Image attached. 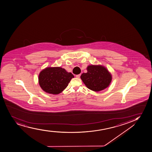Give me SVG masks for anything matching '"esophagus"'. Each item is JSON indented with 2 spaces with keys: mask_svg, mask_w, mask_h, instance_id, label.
<instances>
[{
  "mask_svg": "<svg viewBox=\"0 0 152 152\" xmlns=\"http://www.w3.org/2000/svg\"><path fill=\"white\" fill-rule=\"evenodd\" d=\"M80 75H81V74H78V75H76V78H79L80 77Z\"/></svg>",
  "mask_w": 152,
  "mask_h": 152,
  "instance_id": "34e87169",
  "label": "esophagus"
}]
</instances>
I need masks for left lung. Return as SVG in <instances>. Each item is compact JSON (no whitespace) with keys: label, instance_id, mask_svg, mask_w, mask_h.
Wrapping results in <instances>:
<instances>
[{"label":"left lung","instance_id":"8db88e82","mask_svg":"<svg viewBox=\"0 0 152 152\" xmlns=\"http://www.w3.org/2000/svg\"><path fill=\"white\" fill-rule=\"evenodd\" d=\"M87 73L82 74L80 77L88 88L97 92L109 86L112 77L104 66L90 65L87 66Z\"/></svg>","mask_w":152,"mask_h":152}]
</instances>
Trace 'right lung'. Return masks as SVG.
Here are the masks:
<instances>
[{
	"mask_svg": "<svg viewBox=\"0 0 152 152\" xmlns=\"http://www.w3.org/2000/svg\"><path fill=\"white\" fill-rule=\"evenodd\" d=\"M71 73L61 67H48L40 72L38 81L43 91L48 94H58L65 89L72 78Z\"/></svg>",
	"mask_w": 152,
	"mask_h": 152,
	"instance_id": "obj_1",
	"label": "right lung"
}]
</instances>
